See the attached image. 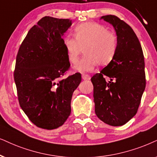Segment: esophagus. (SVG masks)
<instances>
[{"mask_svg":"<svg viewBox=\"0 0 157 157\" xmlns=\"http://www.w3.org/2000/svg\"><path fill=\"white\" fill-rule=\"evenodd\" d=\"M82 78L84 80H90V75H86V74H82Z\"/></svg>","mask_w":157,"mask_h":157,"instance_id":"esophagus-1","label":"esophagus"}]
</instances>
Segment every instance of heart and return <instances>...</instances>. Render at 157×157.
Here are the masks:
<instances>
[{
  "instance_id": "obj_1",
  "label": "heart",
  "mask_w": 157,
  "mask_h": 157,
  "mask_svg": "<svg viewBox=\"0 0 157 157\" xmlns=\"http://www.w3.org/2000/svg\"><path fill=\"white\" fill-rule=\"evenodd\" d=\"M75 37H65L64 45L72 63L76 62L82 48L84 50L85 55L74 66L79 72H90L98 64H109L114 56L117 48V37L100 24L86 22L77 25Z\"/></svg>"
}]
</instances>
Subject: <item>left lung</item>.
<instances>
[{
  "label": "left lung",
  "mask_w": 157,
  "mask_h": 157,
  "mask_svg": "<svg viewBox=\"0 0 157 157\" xmlns=\"http://www.w3.org/2000/svg\"><path fill=\"white\" fill-rule=\"evenodd\" d=\"M101 19L114 27L117 48L109 64L91 78L95 112L106 124L122 126L136 114L146 88L144 53L128 24L114 15Z\"/></svg>",
  "instance_id": "left-lung-1"
}]
</instances>
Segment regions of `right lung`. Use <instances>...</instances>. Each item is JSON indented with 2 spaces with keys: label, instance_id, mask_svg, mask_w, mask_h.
<instances>
[{
  "label": "right lung",
  "instance_id": "right-lung-1",
  "mask_svg": "<svg viewBox=\"0 0 157 157\" xmlns=\"http://www.w3.org/2000/svg\"><path fill=\"white\" fill-rule=\"evenodd\" d=\"M72 20L44 17L29 29L19 47L14 81L24 112L38 128L53 130L71 113L79 72L63 78L70 67L62 36Z\"/></svg>",
  "mask_w": 157,
  "mask_h": 157
}]
</instances>
